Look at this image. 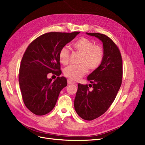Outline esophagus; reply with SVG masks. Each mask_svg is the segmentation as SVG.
Here are the masks:
<instances>
[{
	"instance_id": "1",
	"label": "esophagus",
	"mask_w": 145,
	"mask_h": 145,
	"mask_svg": "<svg viewBox=\"0 0 145 145\" xmlns=\"http://www.w3.org/2000/svg\"><path fill=\"white\" fill-rule=\"evenodd\" d=\"M67 84H76V82L72 81V80H71V79H68L67 80Z\"/></svg>"
}]
</instances>
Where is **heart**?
<instances>
[{
    "mask_svg": "<svg viewBox=\"0 0 145 145\" xmlns=\"http://www.w3.org/2000/svg\"><path fill=\"white\" fill-rule=\"evenodd\" d=\"M72 47L81 54L77 66L71 65L64 70L66 77L73 81H76L87 73V68L91 71L97 69L102 63L105 57L103 48L99 45H94L93 41L85 37H81L73 42ZM70 52L66 46H63L59 51L58 58L63 65L69 62Z\"/></svg>",
    "mask_w": 145,
    "mask_h": 145,
    "instance_id": "b5f03b06",
    "label": "heart"
}]
</instances>
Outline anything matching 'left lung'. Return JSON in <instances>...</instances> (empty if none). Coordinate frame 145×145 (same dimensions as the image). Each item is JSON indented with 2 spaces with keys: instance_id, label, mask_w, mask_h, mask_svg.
<instances>
[{
  "instance_id": "left-lung-1",
  "label": "left lung",
  "mask_w": 145,
  "mask_h": 145,
  "mask_svg": "<svg viewBox=\"0 0 145 145\" xmlns=\"http://www.w3.org/2000/svg\"><path fill=\"white\" fill-rule=\"evenodd\" d=\"M86 33L102 42L105 51L102 63L87 77L92 90H89L88 85L78 84L74 101L78 115L83 120L91 121L103 115L114 102L122 84V60L118 48L108 36Z\"/></svg>"
}]
</instances>
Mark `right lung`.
Wrapping results in <instances>:
<instances>
[{"label": "right lung", "instance_id": "1", "mask_svg": "<svg viewBox=\"0 0 145 145\" xmlns=\"http://www.w3.org/2000/svg\"><path fill=\"white\" fill-rule=\"evenodd\" d=\"M79 33H46L26 49L20 67L19 84L24 103L32 113L44 115L55 107L61 90L67 86V79L58 76L52 81L47 75L61 74L59 51Z\"/></svg>", "mask_w": 145, "mask_h": 145}]
</instances>
